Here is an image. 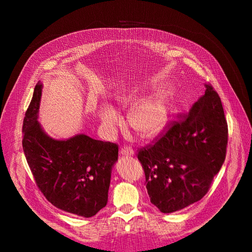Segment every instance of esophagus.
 Here are the masks:
<instances>
[{
  "label": "esophagus",
  "instance_id": "34e87169",
  "mask_svg": "<svg viewBox=\"0 0 252 252\" xmlns=\"http://www.w3.org/2000/svg\"><path fill=\"white\" fill-rule=\"evenodd\" d=\"M121 156H133L134 155V151L131 147H122L120 149Z\"/></svg>",
  "mask_w": 252,
  "mask_h": 252
}]
</instances>
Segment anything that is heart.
<instances>
[{"label": "heart", "instance_id": "obj_1", "mask_svg": "<svg viewBox=\"0 0 252 252\" xmlns=\"http://www.w3.org/2000/svg\"><path fill=\"white\" fill-rule=\"evenodd\" d=\"M137 101L134 96H125L120 104L125 108H131ZM100 121L106 130L112 131L120 122V115L114 107L105 105L100 110ZM170 109L167 100L161 96H155L142 100L133 107L129 121L131 126L143 137L157 136L168 125Z\"/></svg>", "mask_w": 252, "mask_h": 252}]
</instances>
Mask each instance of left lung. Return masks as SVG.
<instances>
[{
    "mask_svg": "<svg viewBox=\"0 0 252 252\" xmlns=\"http://www.w3.org/2000/svg\"><path fill=\"white\" fill-rule=\"evenodd\" d=\"M205 87L183 121L137 154L151 202L162 213L200 200L225 160L228 133L221 98L210 84Z\"/></svg>",
    "mask_w": 252,
    "mask_h": 252,
    "instance_id": "1",
    "label": "left lung"
}]
</instances>
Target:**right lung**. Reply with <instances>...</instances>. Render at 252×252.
<instances>
[{
  "instance_id": "1",
  "label": "right lung",
  "mask_w": 252,
  "mask_h": 252,
  "mask_svg": "<svg viewBox=\"0 0 252 252\" xmlns=\"http://www.w3.org/2000/svg\"><path fill=\"white\" fill-rule=\"evenodd\" d=\"M42 84L34 88L23 125V148L36 185L52 205L83 218L95 216L108 201L117 144L85 134L67 140L47 135L37 121Z\"/></svg>"
}]
</instances>
